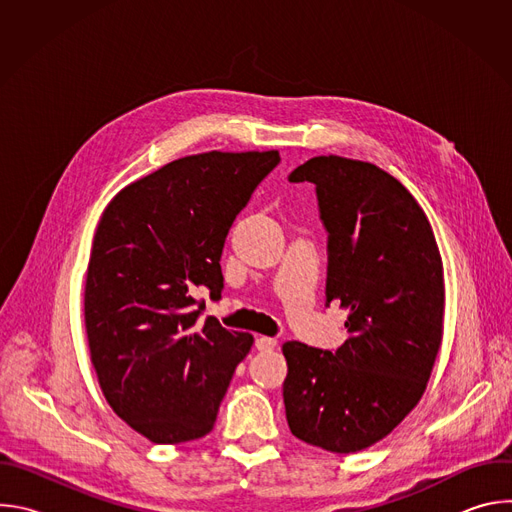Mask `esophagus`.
Segmentation results:
<instances>
[{
    "label": "esophagus",
    "instance_id": "obj_1",
    "mask_svg": "<svg viewBox=\"0 0 512 512\" xmlns=\"http://www.w3.org/2000/svg\"><path fill=\"white\" fill-rule=\"evenodd\" d=\"M275 346H277V340H275V338H269V336H259V338H255V348L261 350V352H271Z\"/></svg>",
    "mask_w": 512,
    "mask_h": 512
}]
</instances>
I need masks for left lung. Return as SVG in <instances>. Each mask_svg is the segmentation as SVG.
I'll use <instances>...</instances> for the list:
<instances>
[{
    "label": "left lung",
    "mask_w": 512,
    "mask_h": 512,
    "mask_svg": "<svg viewBox=\"0 0 512 512\" xmlns=\"http://www.w3.org/2000/svg\"><path fill=\"white\" fill-rule=\"evenodd\" d=\"M289 182L316 186L328 233L326 306L348 308L334 352L285 342V417L336 454L377 444L417 405L444 330V265L425 212L369 162L318 156Z\"/></svg>",
    "instance_id": "obj_1"
}]
</instances>
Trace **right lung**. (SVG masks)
<instances>
[{"label":"right lung","mask_w":512,"mask_h":512,"mask_svg":"<svg viewBox=\"0 0 512 512\" xmlns=\"http://www.w3.org/2000/svg\"><path fill=\"white\" fill-rule=\"evenodd\" d=\"M277 152L180 158L123 188L95 233L85 285L91 360L113 411L154 444L206 435L253 336L202 320L223 294L229 229Z\"/></svg>","instance_id":"add662e5"}]
</instances>
